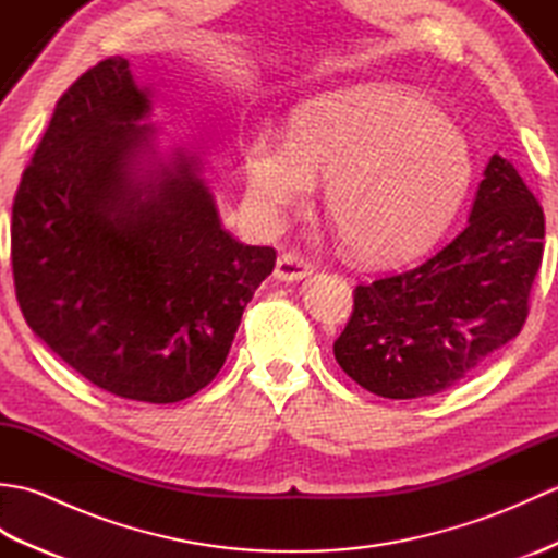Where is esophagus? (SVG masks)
<instances>
[{"label": "esophagus", "instance_id": "esophagus-1", "mask_svg": "<svg viewBox=\"0 0 558 558\" xmlns=\"http://www.w3.org/2000/svg\"><path fill=\"white\" fill-rule=\"evenodd\" d=\"M312 272V264L306 260L304 256L294 254V252H286L280 254L276 260V270H272V276L282 282H294V280H302Z\"/></svg>", "mask_w": 558, "mask_h": 558}]
</instances>
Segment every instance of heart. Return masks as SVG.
Here are the masks:
<instances>
[{
    "label": "heart",
    "instance_id": "heart-1",
    "mask_svg": "<svg viewBox=\"0 0 558 558\" xmlns=\"http://www.w3.org/2000/svg\"><path fill=\"white\" fill-rule=\"evenodd\" d=\"M246 196L280 218L326 184L342 246L364 260H398L429 246L453 220L475 177V153L420 93L364 83L292 114L290 136L260 129L244 144Z\"/></svg>",
    "mask_w": 558,
    "mask_h": 558
}]
</instances>
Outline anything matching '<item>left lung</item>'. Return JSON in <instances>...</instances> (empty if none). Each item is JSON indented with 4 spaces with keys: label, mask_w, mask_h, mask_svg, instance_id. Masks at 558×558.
<instances>
[{
    "label": "left lung",
    "mask_w": 558,
    "mask_h": 558,
    "mask_svg": "<svg viewBox=\"0 0 558 558\" xmlns=\"http://www.w3.org/2000/svg\"><path fill=\"white\" fill-rule=\"evenodd\" d=\"M544 254V210L492 156L470 220L424 264L354 288L333 354L352 381L393 400L436 396L482 369L523 328Z\"/></svg>",
    "instance_id": "left-lung-1"
}]
</instances>
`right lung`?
Segmentation results:
<instances>
[{"mask_svg":"<svg viewBox=\"0 0 558 558\" xmlns=\"http://www.w3.org/2000/svg\"><path fill=\"white\" fill-rule=\"evenodd\" d=\"M124 57L57 100L11 206V270L26 324L112 396L180 402L222 369L272 246L222 230L196 158L136 177L153 126Z\"/></svg>","mask_w":558,"mask_h":558,"instance_id":"add662e5","label":"right lung"}]
</instances>
